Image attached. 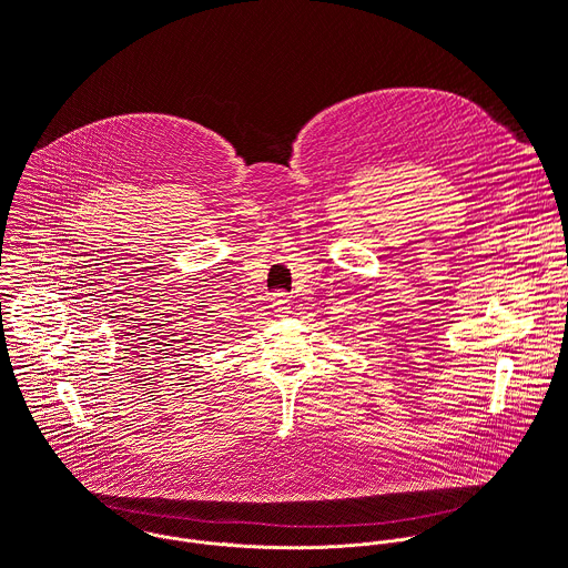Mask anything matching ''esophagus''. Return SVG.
Instances as JSON below:
<instances>
[{
	"instance_id": "esophagus-1",
	"label": "esophagus",
	"mask_w": 568,
	"mask_h": 568,
	"mask_svg": "<svg viewBox=\"0 0 568 568\" xmlns=\"http://www.w3.org/2000/svg\"><path fill=\"white\" fill-rule=\"evenodd\" d=\"M272 305H274V310H276L278 314H287V310H290V294L283 292V290L274 292V294H272Z\"/></svg>"
}]
</instances>
